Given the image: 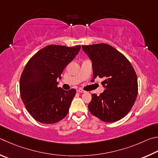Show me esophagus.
Returning a JSON list of instances; mask_svg holds the SVG:
<instances>
[{"mask_svg":"<svg viewBox=\"0 0 158 158\" xmlns=\"http://www.w3.org/2000/svg\"><path fill=\"white\" fill-rule=\"evenodd\" d=\"M77 92H78V93H85V92L84 90H82L81 89H79L77 90Z\"/></svg>","mask_w":158,"mask_h":158,"instance_id":"34e87169","label":"esophagus"}]
</instances>
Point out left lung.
I'll return each instance as SVG.
<instances>
[{
    "label": "left lung",
    "mask_w": 158,
    "mask_h": 158,
    "mask_svg": "<svg viewBox=\"0 0 158 158\" xmlns=\"http://www.w3.org/2000/svg\"><path fill=\"white\" fill-rule=\"evenodd\" d=\"M92 62L93 78H103L106 89L100 96L92 94L88 105L91 114L104 122H115L130 112L138 92L137 77L128 60L106 44L82 46Z\"/></svg>",
    "instance_id": "8db88e82"
}]
</instances>
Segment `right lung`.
Returning a JSON list of instances; mask_svg holds the SVG:
<instances>
[{"label":"right lung","instance_id":"obj_1","mask_svg":"<svg viewBox=\"0 0 158 158\" xmlns=\"http://www.w3.org/2000/svg\"><path fill=\"white\" fill-rule=\"evenodd\" d=\"M81 46L48 45L26 64L20 78V94L29 114L42 123H57L69 112L76 91L57 87L63 70L77 55Z\"/></svg>","mask_w":158,"mask_h":158}]
</instances>
